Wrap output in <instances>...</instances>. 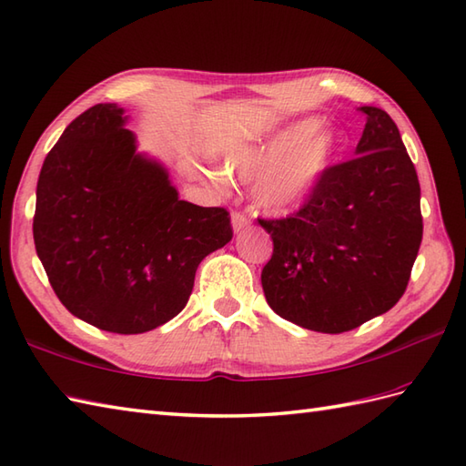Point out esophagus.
Instances as JSON below:
<instances>
[{
	"label": "esophagus",
	"instance_id": "obj_1",
	"mask_svg": "<svg viewBox=\"0 0 466 466\" xmlns=\"http://www.w3.org/2000/svg\"><path fill=\"white\" fill-rule=\"evenodd\" d=\"M250 224V218L246 216V214H242V212H234L232 214V228H234V232H240V230H244L246 226Z\"/></svg>",
	"mask_w": 466,
	"mask_h": 466
}]
</instances>
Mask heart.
<instances>
[{
    "mask_svg": "<svg viewBox=\"0 0 466 466\" xmlns=\"http://www.w3.org/2000/svg\"><path fill=\"white\" fill-rule=\"evenodd\" d=\"M346 137L319 116L300 117L279 130L228 152L226 166L244 182L252 180L254 202L266 212L299 210L319 192L340 160Z\"/></svg>",
    "mask_w": 466,
    "mask_h": 466,
    "instance_id": "obj_1",
    "label": "heart"
}]
</instances>
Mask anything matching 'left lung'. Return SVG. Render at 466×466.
<instances>
[{"label":"left lung","instance_id":"1","mask_svg":"<svg viewBox=\"0 0 466 466\" xmlns=\"http://www.w3.org/2000/svg\"><path fill=\"white\" fill-rule=\"evenodd\" d=\"M356 157L282 220H258L274 242L262 270L270 309L314 332L340 334L389 312L407 290L422 240L420 184L392 117L362 106Z\"/></svg>","mask_w":466,"mask_h":466}]
</instances>
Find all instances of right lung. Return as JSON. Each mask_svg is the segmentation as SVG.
I'll list each match as a JSON object with an SVG mask.
<instances>
[{
    "mask_svg": "<svg viewBox=\"0 0 466 466\" xmlns=\"http://www.w3.org/2000/svg\"><path fill=\"white\" fill-rule=\"evenodd\" d=\"M126 122L124 107L97 104L66 127L39 172L34 242L69 312L142 334L182 312L198 264L232 240V226L224 208L180 200Z\"/></svg>",
    "mask_w": 466,
    "mask_h": 466,
    "instance_id": "right-lung-1",
    "label": "right lung"
}]
</instances>
